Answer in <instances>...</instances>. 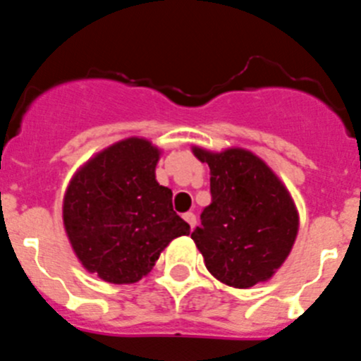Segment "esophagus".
<instances>
[{
    "mask_svg": "<svg viewBox=\"0 0 361 361\" xmlns=\"http://www.w3.org/2000/svg\"><path fill=\"white\" fill-rule=\"evenodd\" d=\"M183 219L186 220L188 224H190V228H191V229L195 228V224H197V216L193 215V213H184V215H183Z\"/></svg>",
    "mask_w": 361,
    "mask_h": 361,
    "instance_id": "esophagus-1",
    "label": "esophagus"
}]
</instances>
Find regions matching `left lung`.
<instances>
[{
	"instance_id": "left-lung-1",
	"label": "left lung",
	"mask_w": 361,
	"mask_h": 361,
	"mask_svg": "<svg viewBox=\"0 0 361 361\" xmlns=\"http://www.w3.org/2000/svg\"><path fill=\"white\" fill-rule=\"evenodd\" d=\"M209 166L212 204L191 233L208 271L237 289L267 282L286 262L300 216L286 184L262 159L244 148H191Z\"/></svg>"
}]
</instances>
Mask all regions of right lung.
Listing matches in <instances>:
<instances>
[{
  "label": "right lung",
  "mask_w": 361,
  "mask_h": 361,
  "mask_svg": "<svg viewBox=\"0 0 361 361\" xmlns=\"http://www.w3.org/2000/svg\"><path fill=\"white\" fill-rule=\"evenodd\" d=\"M161 149L128 137L95 153L70 178L63 224L88 273L133 283L152 271L173 238L190 235L171 206V190L155 178Z\"/></svg>",
  "instance_id": "obj_1"
}]
</instances>
